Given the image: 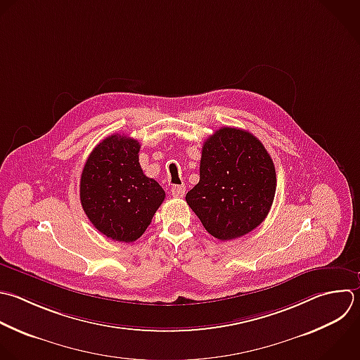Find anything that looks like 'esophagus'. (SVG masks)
<instances>
[{
	"label": "esophagus",
	"instance_id": "34e87169",
	"mask_svg": "<svg viewBox=\"0 0 360 360\" xmlns=\"http://www.w3.org/2000/svg\"><path fill=\"white\" fill-rule=\"evenodd\" d=\"M186 194V186L181 184V186H173L172 187V195L176 197V198H181L184 197Z\"/></svg>",
	"mask_w": 360,
	"mask_h": 360
}]
</instances>
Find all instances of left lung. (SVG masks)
Here are the masks:
<instances>
[{
  "instance_id": "left-lung-1",
  "label": "left lung",
  "mask_w": 360,
  "mask_h": 360,
  "mask_svg": "<svg viewBox=\"0 0 360 360\" xmlns=\"http://www.w3.org/2000/svg\"><path fill=\"white\" fill-rule=\"evenodd\" d=\"M276 193V170L263 143L224 127L202 145L200 181L186 201L214 238L231 240L259 226Z\"/></svg>"
}]
</instances>
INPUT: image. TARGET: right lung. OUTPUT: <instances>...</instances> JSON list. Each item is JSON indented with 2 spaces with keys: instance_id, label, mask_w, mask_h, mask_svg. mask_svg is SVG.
<instances>
[{
  "instance_id": "obj_1",
  "label": "right lung",
  "mask_w": 360,
  "mask_h": 360,
  "mask_svg": "<svg viewBox=\"0 0 360 360\" xmlns=\"http://www.w3.org/2000/svg\"><path fill=\"white\" fill-rule=\"evenodd\" d=\"M141 145L124 135H111L90 153L80 179L82 207L107 238L134 242L143 235L166 193L145 176L139 165Z\"/></svg>"
}]
</instances>
